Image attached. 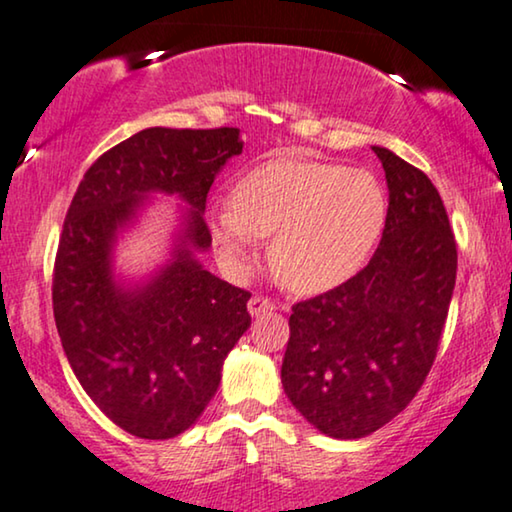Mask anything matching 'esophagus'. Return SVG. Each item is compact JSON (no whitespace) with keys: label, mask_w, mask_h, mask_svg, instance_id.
Masks as SVG:
<instances>
[{"label":"esophagus","mask_w":512,"mask_h":512,"mask_svg":"<svg viewBox=\"0 0 512 512\" xmlns=\"http://www.w3.org/2000/svg\"><path fill=\"white\" fill-rule=\"evenodd\" d=\"M277 305L275 301H270V298H263V296H251L249 298V315L251 317H261L265 313H272Z\"/></svg>","instance_id":"esophagus-1"}]
</instances>
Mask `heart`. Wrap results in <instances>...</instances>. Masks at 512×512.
Masks as SVG:
<instances>
[{"instance_id":"obj_1","label":"heart","mask_w":512,"mask_h":512,"mask_svg":"<svg viewBox=\"0 0 512 512\" xmlns=\"http://www.w3.org/2000/svg\"><path fill=\"white\" fill-rule=\"evenodd\" d=\"M386 218V190L369 171L277 157L242 176L232 202L211 209L209 230L232 272L247 270L261 237H272L277 277L296 294H322L362 270Z\"/></svg>"}]
</instances>
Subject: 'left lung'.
I'll return each instance as SVG.
<instances>
[{"label":"left lung","instance_id":"left-lung-1","mask_svg":"<svg viewBox=\"0 0 512 512\" xmlns=\"http://www.w3.org/2000/svg\"><path fill=\"white\" fill-rule=\"evenodd\" d=\"M388 218L367 268L294 305L282 386L320 433L360 440L407 404L433 367L456 284V242L430 178L374 145Z\"/></svg>","mask_w":512,"mask_h":512}]
</instances>
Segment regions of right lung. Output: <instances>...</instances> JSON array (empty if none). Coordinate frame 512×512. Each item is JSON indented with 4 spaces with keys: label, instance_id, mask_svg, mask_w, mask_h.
<instances>
[{
    "label": "right lung",
    "instance_id": "right-lung-1",
    "mask_svg": "<svg viewBox=\"0 0 512 512\" xmlns=\"http://www.w3.org/2000/svg\"><path fill=\"white\" fill-rule=\"evenodd\" d=\"M240 152L242 134L230 126H150L91 164L65 216L53 268L65 357L96 407L141 440H169L202 416L251 324L249 291L199 261L211 247L209 188ZM157 194L182 202L168 256L129 276L116 268V244Z\"/></svg>",
    "mask_w": 512,
    "mask_h": 512
}]
</instances>
